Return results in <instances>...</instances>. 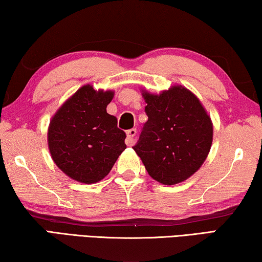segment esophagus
Masks as SVG:
<instances>
[{
    "label": "esophagus",
    "instance_id": "obj_1",
    "mask_svg": "<svg viewBox=\"0 0 262 262\" xmlns=\"http://www.w3.org/2000/svg\"><path fill=\"white\" fill-rule=\"evenodd\" d=\"M137 135V130L136 128H131V130H128L126 132V139H125V143L127 146H131V145L135 144V137Z\"/></svg>",
    "mask_w": 262,
    "mask_h": 262
}]
</instances>
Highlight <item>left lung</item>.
I'll return each instance as SVG.
<instances>
[{"label":"left lung","mask_w":262,"mask_h":262,"mask_svg":"<svg viewBox=\"0 0 262 262\" xmlns=\"http://www.w3.org/2000/svg\"><path fill=\"white\" fill-rule=\"evenodd\" d=\"M143 97L148 119L134 149L156 181L167 186L183 182L207 159L212 144L211 118L182 85L159 95L143 91Z\"/></svg>","instance_id":"left-lung-1"}]
</instances>
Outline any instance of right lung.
I'll list each match as a JSON object with an SVG mask.
<instances>
[{
	"instance_id": "right-lung-1",
	"label": "right lung",
	"mask_w": 262,
	"mask_h": 262,
	"mask_svg": "<svg viewBox=\"0 0 262 262\" xmlns=\"http://www.w3.org/2000/svg\"><path fill=\"white\" fill-rule=\"evenodd\" d=\"M113 97V91L82 85L51 119L47 131L51 157L75 181H101L126 148L125 132L117 127V118L106 113Z\"/></svg>"
}]
</instances>
